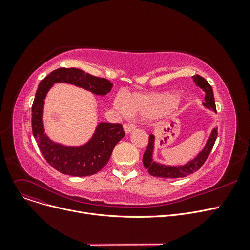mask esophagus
Masks as SVG:
<instances>
[{"mask_svg": "<svg viewBox=\"0 0 250 250\" xmlns=\"http://www.w3.org/2000/svg\"><path fill=\"white\" fill-rule=\"evenodd\" d=\"M124 128H125V133L128 134V133H130V132H133L134 129H136V128H137V125H136L135 124H133V123H127V124H125V125H124Z\"/></svg>", "mask_w": 250, "mask_h": 250, "instance_id": "1", "label": "esophagus"}]
</instances>
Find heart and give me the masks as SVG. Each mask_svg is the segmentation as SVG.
<instances>
[{
	"label": "heart",
	"instance_id": "heart-1",
	"mask_svg": "<svg viewBox=\"0 0 250 250\" xmlns=\"http://www.w3.org/2000/svg\"><path fill=\"white\" fill-rule=\"evenodd\" d=\"M181 99L172 96L171 93L136 95L126 100L123 96H118L114 100L115 108L123 114L129 112L150 116L156 114L167 107L168 111H173L179 108Z\"/></svg>",
	"mask_w": 250,
	"mask_h": 250
}]
</instances>
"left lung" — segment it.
Returning a JSON list of instances; mask_svg holds the SVG:
<instances>
[{
  "instance_id": "obj_1",
  "label": "left lung",
  "mask_w": 250,
  "mask_h": 250,
  "mask_svg": "<svg viewBox=\"0 0 250 250\" xmlns=\"http://www.w3.org/2000/svg\"><path fill=\"white\" fill-rule=\"evenodd\" d=\"M194 83L198 85L200 88H202L206 92V97L204 105L207 108L213 109L215 112H217L216 104H215V98L212 86L208 83L205 78H203L200 75H195L192 77ZM218 136V128H214L209 136L204 150L195 157V158L188 162V164L183 166H166L156 163L152 159V153L154 149V136L150 135L149 137V143L148 147L143 155V163L146 169H148V172L155 177H161V178H179L188 176L198 170L204 165L208 157L211 153L214 144L216 142Z\"/></svg>"
}]
</instances>
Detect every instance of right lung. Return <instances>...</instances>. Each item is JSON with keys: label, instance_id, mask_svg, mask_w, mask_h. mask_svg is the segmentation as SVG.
<instances>
[{"label": "right lung", "instance_id": "add662e5", "mask_svg": "<svg viewBox=\"0 0 250 250\" xmlns=\"http://www.w3.org/2000/svg\"><path fill=\"white\" fill-rule=\"evenodd\" d=\"M58 82L70 83L102 96L109 93L113 84L107 79L92 76L80 69L60 68L39 83L32 104V133L47 163L62 174L78 177L93 175L108 162L115 145L125 136L124 127L121 124L101 123L86 145L77 148L51 142L44 134L42 111L47 91Z\"/></svg>", "mask_w": 250, "mask_h": 250}]
</instances>
